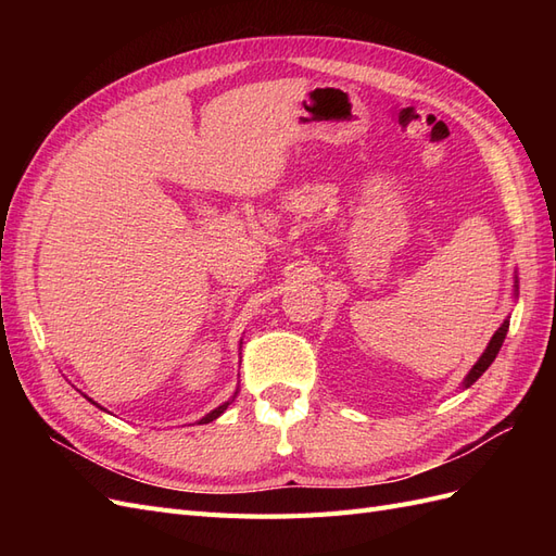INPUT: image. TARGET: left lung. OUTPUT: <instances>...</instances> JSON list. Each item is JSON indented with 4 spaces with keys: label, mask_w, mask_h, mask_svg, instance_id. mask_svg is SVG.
<instances>
[{
    "label": "left lung",
    "mask_w": 556,
    "mask_h": 556,
    "mask_svg": "<svg viewBox=\"0 0 556 556\" xmlns=\"http://www.w3.org/2000/svg\"><path fill=\"white\" fill-rule=\"evenodd\" d=\"M519 280H517V271H515V285H513V296L517 299V294H519V285H517ZM508 327H510V317H506V319H503V325L494 331V336H492V341L490 343H486V348H484V352H482V355H480V359L473 364V368H470V371H468V376L464 378V382H462V387H464V390H468V387L470 384H473L484 371H486V368H490L492 366V362L496 359V355H498V350H501V345H503V341H506V333H508Z\"/></svg>",
    "instance_id": "left-lung-1"
}]
</instances>
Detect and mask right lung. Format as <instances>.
<instances>
[{
  "mask_svg": "<svg viewBox=\"0 0 556 556\" xmlns=\"http://www.w3.org/2000/svg\"><path fill=\"white\" fill-rule=\"evenodd\" d=\"M237 394H239V390H237V392H233V396H231V399H229V401H225V403H223V406H217V408H213V410H211V413H206V415H204V417H201V419H199V422H197V425H208V422H213V419H217V417H220V415H223V413H225V410H227V406H229V403H231V401H233V399H237ZM86 399H88V401H90V403H94V401H92V399H90V396H86ZM94 406H97V408H102V406H99V403H94ZM102 410H104V408H102Z\"/></svg>",
  "mask_w": 556,
  "mask_h": 556,
  "instance_id": "add662e5",
  "label": "right lung"
}]
</instances>
